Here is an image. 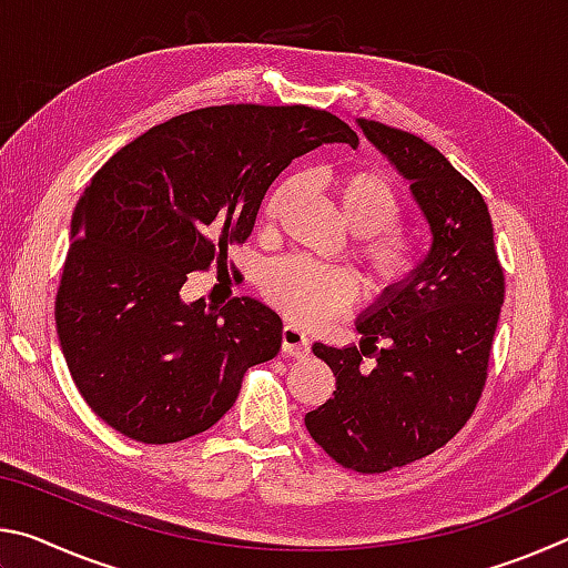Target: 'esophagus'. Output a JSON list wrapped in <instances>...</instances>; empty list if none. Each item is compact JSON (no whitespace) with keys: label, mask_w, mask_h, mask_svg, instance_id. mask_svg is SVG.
<instances>
[{"label":"esophagus","mask_w":568,"mask_h":568,"mask_svg":"<svg viewBox=\"0 0 568 568\" xmlns=\"http://www.w3.org/2000/svg\"><path fill=\"white\" fill-rule=\"evenodd\" d=\"M281 341H283V353L293 355V358H305L307 351H311V338H307L301 328H295V325H285L281 333Z\"/></svg>","instance_id":"34e87169"}]
</instances>
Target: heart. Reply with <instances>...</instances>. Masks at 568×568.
Wrapping results in <instances>:
<instances>
[{"instance_id": "1", "label": "heart", "mask_w": 568, "mask_h": 568, "mask_svg": "<svg viewBox=\"0 0 568 568\" xmlns=\"http://www.w3.org/2000/svg\"><path fill=\"white\" fill-rule=\"evenodd\" d=\"M295 192L297 182L293 178L275 185L265 200L267 223H277ZM333 192L345 227L361 237L358 253L371 283L381 291L406 283L416 267V255L396 230L403 217V203L393 182L378 170H348L335 178ZM355 293L358 283L348 271L303 257H285L265 273V295L277 311L301 325H321L333 318L353 303Z\"/></svg>"}]
</instances>
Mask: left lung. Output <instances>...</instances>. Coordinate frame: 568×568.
<instances>
[{
	"label": "left lung",
	"mask_w": 568,
	"mask_h": 568,
	"mask_svg": "<svg viewBox=\"0 0 568 568\" xmlns=\"http://www.w3.org/2000/svg\"><path fill=\"white\" fill-rule=\"evenodd\" d=\"M355 122L410 185L430 245L406 283L363 307L358 345L313 343L331 365L335 390L307 413L305 428L341 466L383 474L434 454L474 413L504 305V273L480 192L416 134ZM363 354L374 358L371 366L362 365Z\"/></svg>",
	"instance_id": "obj_1"
}]
</instances>
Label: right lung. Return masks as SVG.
Listing matches in <instances>:
<instances>
[{"label": "right lung", "instance_id": "right-lung-1", "mask_svg": "<svg viewBox=\"0 0 568 568\" xmlns=\"http://www.w3.org/2000/svg\"><path fill=\"white\" fill-rule=\"evenodd\" d=\"M358 145L335 114L225 104L140 134L74 207L57 335L77 390L140 444L197 436L233 408L245 371L281 351L283 321L255 297L182 301L187 275L245 243L273 180L321 145Z\"/></svg>", "mask_w": 568, "mask_h": 568}]
</instances>
